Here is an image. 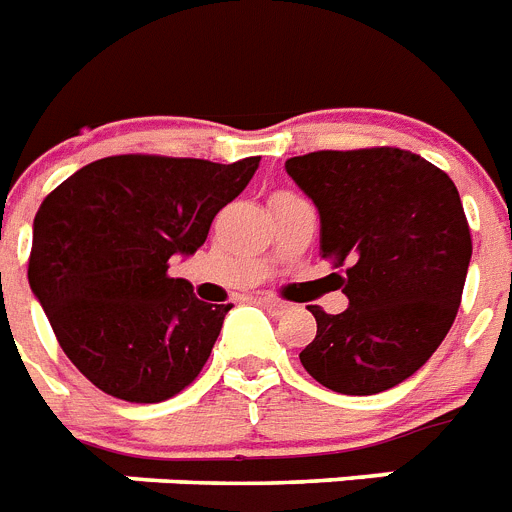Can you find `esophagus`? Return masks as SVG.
Segmentation results:
<instances>
[{
  "label": "esophagus",
  "instance_id": "1",
  "mask_svg": "<svg viewBox=\"0 0 512 512\" xmlns=\"http://www.w3.org/2000/svg\"><path fill=\"white\" fill-rule=\"evenodd\" d=\"M259 303L266 308V311H269V314H274V316L285 314L287 308H290V303L277 301V298H266V295H264V298H259Z\"/></svg>",
  "mask_w": 512,
  "mask_h": 512
}]
</instances>
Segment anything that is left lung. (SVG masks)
I'll return each mask as SVG.
<instances>
[{
	"label": "left lung",
	"mask_w": 512,
	"mask_h": 512,
	"mask_svg": "<svg viewBox=\"0 0 512 512\" xmlns=\"http://www.w3.org/2000/svg\"><path fill=\"white\" fill-rule=\"evenodd\" d=\"M319 209V253L348 295L311 306L303 369L342 395H377L416 374L458 314L471 230L458 188L424 156L392 146L311 151L285 162Z\"/></svg>",
	"instance_id": "obj_1"
}]
</instances>
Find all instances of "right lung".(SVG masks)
<instances>
[{
	"mask_svg": "<svg viewBox=\"0 0 512 512\" xmlns=\"http://www.w3.org/2000/svg\"><path fill=\"white\" fill-rule=\"evenodd\" d=\"M259 162L107 156L38 206L28 282L59 348L101 392L162 403L201 374L232 303L198 301L167 269L204 246Z\"/></svg>",
	"mask_w": 512,
	"mask_h": 512,
	"instance_id": "obj_1",
	"label": "right lung"
}]
</instances>
